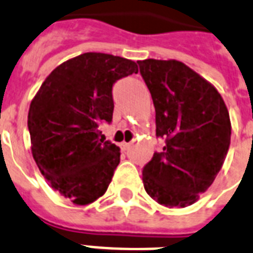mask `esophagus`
Returning <instances> with one entry per match:
<instances>
[{
  "mask_svg": "<svg viewBox=\"0 0 253 253\" xmlns=\"http://www.w3.org/2000/svg\"><path fill=\"white\" fill-rule=\"evenodd\" d=\"M129 148V144L128 142H121L120 144V149H121V152H126Z\"/></svg>",
  "mask_w": 253,
  "mask_h": 253,
  "instance_id": "34e87169",
  "label": "esophagus"
}]
</instances>
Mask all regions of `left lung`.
I'll use <instances>...</instances> for the list:
<instances>
[{"mask_svg":"<svg viewBox=\"0 0 253 253\" xmlns=\"http://www.w3.org/2000/svg\"><path fill=\"white\" fill-rule=\"evenodd\" d=\"M137 63L153 99L156 134L166 142L142 170L144 187L162 206H190L212 185L226 160L228 109L218 89L179 60Z\"/></svg>","mask_w":253,"mask_h":253,"instance_id":"left-lung-1","label":"left lung"}]
</instances>
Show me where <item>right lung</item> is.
Masks as SVG:
<instances>
[{
	"label": "right lung",
	"instance_id": "add662e5",
	"mask_svg": "<svg viewBox=\"0 0 253 253\" xmlns=\"http://www.w3.org/2000/svg\"><path fill=\"white\" fill-rule=\"evenodd\" d=\"M136 62L85 52L59 64L31 100V153L52 189L79 206L104 195L120 162V148L99 138L111 123L115 82L137 74Z\"/></svg>",
	"mask_w": 253,
	"mask_h": 253
}]
</instances>
